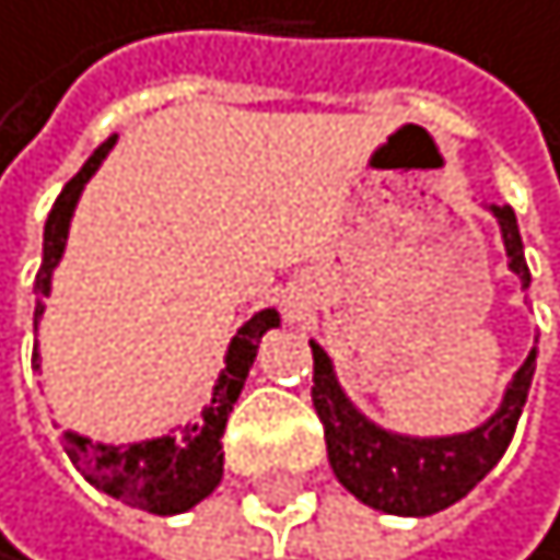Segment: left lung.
Instances as JSON below:
<instances>
[{"mask_svg": "<svg viewBox=\"0 0 560 560\" xmlns=\"http://www.w3.org/2000/svg\"><path fill=\"white\" fill-rule=\"evenodd\" d=\"M504 250H509V268L523 278L529 289V268L523 254V236H518L515 211L504 203H490ZM314 349V409L324 423V441H328V463L352 498L388 515H434L448 509L458 498L483 480L498 466V458L512 444L515 423L523 417L533 370H536V346L529 349L526 363L515 370V377L504 392L498 412L487 423L466 430V434L448 438H409L370 423L363 412L349 402L342 384L335 377V366L317 342Z\"/></svg>", "mask_w": 560, "mask_h": 560, "instance_id": "left-lung-1", "label": "left lung"}]
</instances>
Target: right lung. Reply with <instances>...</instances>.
Listing matches in <instances>:
<instances>
[{
  "instance_id": "right-lung-1",
  "label": "right lung",
  "mask_w": 560,
  "mask_h": 560,
  "mask_svg": "<svg viewBox=\"0 0 560 560\" xmlns=\"http://www.w3.org/2000/svg\"><path fill=\"white\" fill-rule=\"evenodd\" d=\"M112 143H116V137H108L102 148L88 158L84 168L62 186V194L56 197V203H51V211H48L42 268H37V278H34V331L51 292V271H56V264L62 260V250H66L73 208L80 194H84L88 179L112 151ZM271 328H278V310H260V314H254L236 335H232L229 352H225V370L218 374L211 402L200 409L197 423H186L179 430V438L165 434V438L137 441V444H102V441L77 434V430H62V448L70 455V463L84 472L97 490L133 504V509L154 512V515L190 512L197 501H203L222 483L225 420L243 392L246 374H250V366H254L257 342L264 338V331H271ZM34 366H42L37 363V346H34Z\"/></svg>"
}]
</instances>
